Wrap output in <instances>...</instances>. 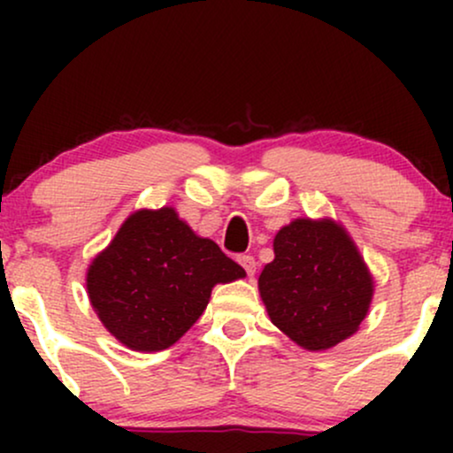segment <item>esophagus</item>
<instances>
[{
  "mask_svg": "<svg viewBox=\"0 0 453 453\" xmlns=\"http://www.w3.org/2000/svg\"><path fill=\"white\" fill-rule=\"evenodd\" d=\"M238 264H241L249 277H253V274H256V259H253L251 256H241L238 257Z\"/></svg>",
  "mask_w": 453,
  "mask_h": 453,
  "instance_id": "1",
  "label": "esophagus"
}]
</instances>
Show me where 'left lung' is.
I'll use <instances>...</instances> for the list:
<instances>
[{
  "instance_id": "8db88e82",
  "label": "left lung",
  "mask_w": 453,
  "mask_h": 453,
  "mask_svg": "<svg viewBox=\"0 0 453 453\" xmlns=\"http://www.w3.org/2000/svg\"><path fill=\"white\" fill-rule=\"evenodd\" d=\"M257 279L270 321L296 345L324 351L357 332L375 280L339 221L298 217L277 232Z\"/></svg>"
}]
</instances>
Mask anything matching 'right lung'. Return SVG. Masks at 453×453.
I'll list each match as a JSON object with an SVG mask.
<instances>
[{
	"instance_id": "obj_1",
	"label": "right lung",
	"mask_w": 453,
	"mask_h": 453,
	"mask_svg": "<svg viewBox=\"0 0 453 453\" xmlns=\"http://www.w3.org/2000/svg\"><path fill=\"white\" fill-rule=\"evenodd\" d=\"M244 270L187 226L173 206L140 209L87 268L89 303L108 332L134 351L173 347L204 313L217 283Z\"/></svg>"
}]
</instances>
